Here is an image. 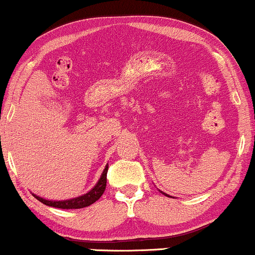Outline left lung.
<instances>
[{"label": "left lung", "instance_id": "obj_1", "mask_svg": "<svg viewBox=\"0 0 255 255\" xmlns=\"http://www.w3.org/2000/svg\"><path fill=\"white\" fill-rule=\"evenodd\" d=\"M160 193H163V194H164L165 195V197H170V195H169V194H166V193H164V192H162V191H159ZM171 198V197H170Z\"/></svg>", "mask_w": 255, "mask_h": 255}]
</instances>
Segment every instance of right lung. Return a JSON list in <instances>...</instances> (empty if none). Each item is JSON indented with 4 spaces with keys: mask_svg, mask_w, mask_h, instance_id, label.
<instances>
[{
    "mask_svg": "<svg viewBox=\"0 0 255 255\" xmlns=\"http://www.w3.org/2000/svg\"><path fill=\"white\" fill-rule=\"evenodd\" d=\"M108 168L109 165H105L103 172H102L101 177H99L98 182L95 184L92 189H90L89 192L85 193L83 195H79L77 198H72V199H67V200H48V199H44L39 195H36L32 193L34 198L37 200H39L40 203H43L46 206H51V207H57V209H66V210H71V209H84V207L90 206L93 203L98 200L99 198L103 195V193L105 191V187H107V172H108Z\"/></svg>",
    "mask_w": 255,
    "mask_h": 255,
    "instance_id": "add662e5",
    "label": "right lung"
}]
</instances>
